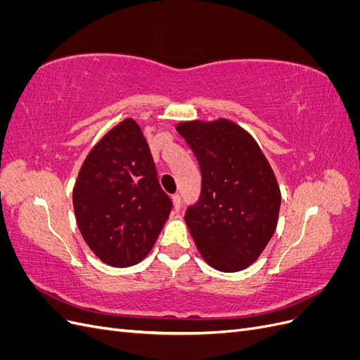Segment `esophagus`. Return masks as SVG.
<instances>
[{
  "mask_svg": "<svg viewBox=\"0 0 360 360\" xmlns=\"http://www.w3.org/2000/svg\"><path fill=\"white\" fill-rule=\"evenodd\" d=\"M172 204H174V210H176V212H179L181 209V198H180L179 193L172 195Z\"/></svg>",
  "mask_w": 360,
  "mask_h": 360,
  "instance_id": "34e87169",
  "label": "esophagus"
}]
</instances>
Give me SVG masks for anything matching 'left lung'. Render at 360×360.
Returning a JSON list of instances; mask_svg holds the SVG:
<instances>
[{
    "instance_id": "obj_1",
    "label": "left lung",
    "mask_w": 360,
    "mask_h": 360,
    "mask_svg": "<svg viewBox=\"0 0 360 360\" xmlns=\"http://www.w3.org/2000/svg\"><path fill=\"white\" fill-rule=\"evenodd\" d=\"M177 132L197 156L202 188L184 221L205 263L240 271L275 234L281 191L254 136L226 118L181 122Z\"/></svg>"
}]
</instances>
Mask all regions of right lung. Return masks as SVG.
<instances>
[{"mask_svg": "<svg viewBox=\"0 0 360 360\" xmlns=\"http://www.w3.org/2000/svg\"><path fill=\"white\" fill-rule=\"evenodd\" d=\"M171 207L143 130L124 118L90 150L75 183L85 243L108 266H134L153 248Z\"/></svg>", "mask_w": 360, "mask_h": 360, "instance_id": "add662e5", "label": "right lung"}]
</instances>
